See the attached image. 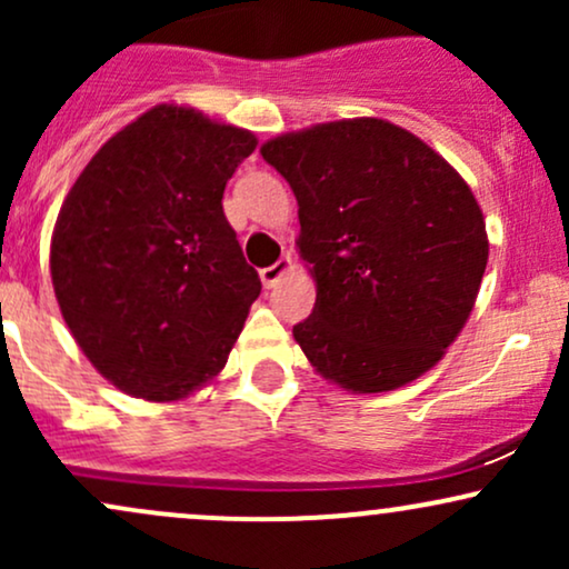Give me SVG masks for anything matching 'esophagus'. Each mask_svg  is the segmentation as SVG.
Wrapping results in <instances>:
<instances>
[{"instance_id":"34e87169","label":"esophagus","mask_w":569,"mask_h":569,"mask_svg":"<svg viewBox=\"0 0 569 569\" xmlns=\"http://www.w3.org/2000/svg\"><path fill=\"white\" fill-rule=\"evenodd\" d=\"M291 267H293V259L289 257V253H286V257H280L276 264L264 267V270H262V283L267 286V289H272V286L280 283V278H283L286 272H291Z\"/></svg>"}]
</instances>
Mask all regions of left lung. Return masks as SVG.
I'll return each mask as SVG.
<instances>
[{
  "label": "left lung",
  "instance_id": "left-lung-1",
  "mask_svg": "<svg viewBox=\"0 0 569 569\" xmlns=\"http://www.w3.org/2000/svg\"><path fill=\"white\" fill-rule=\"evenodd\" d=\"M299 206L316 307L293 339L323 380L385 393L441 361L489 259L471 187L426 141L377 117L262 143Z\"/></svg>",
  "mask_w": 569,
  "mask_h": 569
}]
</instances>
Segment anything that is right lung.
<instances>
[{"instance_id": "obj_1", "label": "right lung", "mask_w": 569, "mask_h": 569, "mask_svg": "<svg viewBox=\"0 0 569 569\" xmlns=\"http://www.w3.org/2000/svg\"><path fill=\"white\" fill-rule=\"evenodd\" d=\"M251 130L160 103L103 143L50 240L61 316L114 388L179 401L213 382L262 291L224 217Z\"/></svg>"}]
</instances>
